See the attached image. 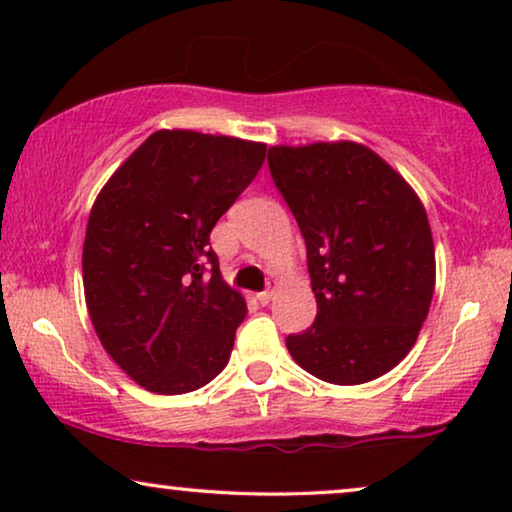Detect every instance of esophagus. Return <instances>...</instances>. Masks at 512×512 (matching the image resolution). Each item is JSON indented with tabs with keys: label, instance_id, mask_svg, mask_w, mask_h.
I'll return each mask as SVG.
<instances>
[{
	"label": "esophagus",
	"instance_id": "1",
	"mask_svg": "<svg viewBox=\"0 0 512 512\" xmlns=\"http://www.w3.org/2000/svg\"><path fill=\"white\" fill-rule=\"evenodd\" d=\"M272 298H275V289H265V291H261V293H256V300H258V303H261V305H268Z\"/></svg>",
	"mask_w": 512,
	"mask_h": 512
}]
</instances>
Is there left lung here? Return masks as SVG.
I'll use <instances>...</instances> for the list:
<instances>
[{
  "mask_svg": "<svg viewBox=\"0 0 512 512\" xmlns=\"http://www.w3.org/2000/svg\"><path fill=\"white\" fill-rule=\"evenodd\" d=\"M270 174L307 247L317 319L286 347L307 373L363 384L398 366L417 342L436 249L412 186L356 142L270 146Z\"/></svg>",
  "mask_w": 512,
  "mask_h": 512,
  "instance_id": "obj_1",
  "label": "left lung"
}]
</instances>
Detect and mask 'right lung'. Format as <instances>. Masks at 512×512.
<instances>
[{"label": "right lung", "mask_w": 512, "mask_h": 512, "mask_svg": "<svg viewBox=\"0 0 512 512\" xmlns=\"http://www.w3.org/2000/svg\"><path fill=\"white\" fill-rule=\"evenodd\" d=\"M268 146L158 130L90 209L83 291L107 354L153 394H188L226 368L247 317L209 233L261 170Z\"/></svg>", "instance_id": "obj_1"}]
</instances>
